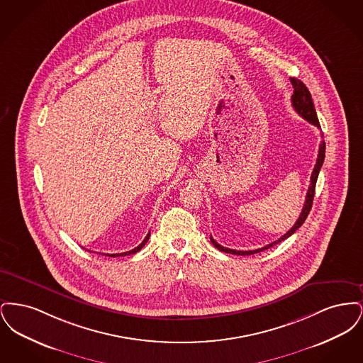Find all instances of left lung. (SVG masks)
Listing matches in <instances>:
<instances>
[{
  "label": "left lung",
  "mask_w": 363,
  "mask_h": 363,
  "mask_svg": "<svg viewBox=\"0 0 363 363\" xmlns=\"http://www.w3.org/2000/svg\"><path fill=\"white\" fill-rule=\"evenodd\" d=\"M290 80H291V84H293L294 86V94L293 96H291V104H293L294 110H295L302 118H305L306 121L311 122L314 126L320 128V122H318V118H317V113H315L314 104H313V101H311V92H309V89H308V86H305L301 80L295 79V77H291ZM324 157H325V143L321 141L320 148H318L317 162H315V166H314L313 173H311V186H309L308 193H306V200H305V204H303V208H302V212H301L298 220L295 222V225H294L284 235H281L277 241L272 242V243H269V245H267V246H264V247H261V249L247 250V252L233 250V249L225 247V246L219 245L218 242L215 241V240L211 237V242L213 243V246H215L216 249H219L220 252H225V253L238 255V256H250V255H255V253H259V252H262V250H265V249H269V247H272L274 245H277L279 242L284 241L286 238L291 237L294 233H295L301 225H303V222L306 220V218H308V215H309V212H311V206H313V197H314V190H315V182H317V178H318L320 169H321V166H323V163H324Z\"/></svg>",
  "instance_id": "1"
}]
</instances>
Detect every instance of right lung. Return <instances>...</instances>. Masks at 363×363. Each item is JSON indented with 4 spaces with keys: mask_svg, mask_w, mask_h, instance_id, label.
I'll use <instances>...</instances> for the list:
<instances>
[{
    "mask_svg": "<svg viewBox=\"0 0 363 363\" xmlns=\"http://www.w3.org/2000/svg\"><path fill=\"white\" fill-rule=\"evenodd\" d=\"M148 240H150V233L147 234V237L144 238V241L141 242V243L138 245V247H135V249H132V250H129V252H125V253H118V255H104V256H110V257H118V256H129V255L138 253V250H141V249H143V246L147 243Z\"/></svg>",
    "mask_w": 363,
    "mask_h": 363,
    "instance_id": "1",
    "label": "right lung"
}]
</instances>
